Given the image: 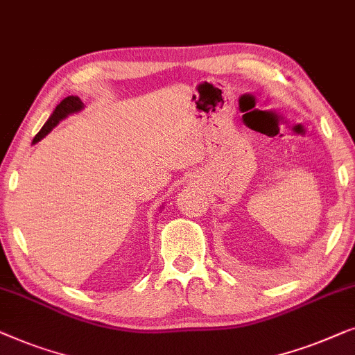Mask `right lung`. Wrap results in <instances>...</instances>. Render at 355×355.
Listing matches in <instances>:
<instances>
[{"label":"right lung","mask_w":355,"mask_h":355,"mask_svg":"<svg viewBox=\"0 0 355 355\" xmlns=\"http://www.w3.org/2000/svg\"><path fill=\"white\" fill-rule=\"evenodd\" d=\"M82 109H83V103L80 101L78 96H67V98H64L62 101L58 104L56 109H54L51 116H49L46 123H44V125L42 127V130H40V132L35 135L33 144L38 143L40 139L46 137V135L51 132V130L56 127L58 123L62 121V119H66L67 116H71V114H76L78 111H82Z\"/></svg>","instance_id":"1"}]
</instances>
